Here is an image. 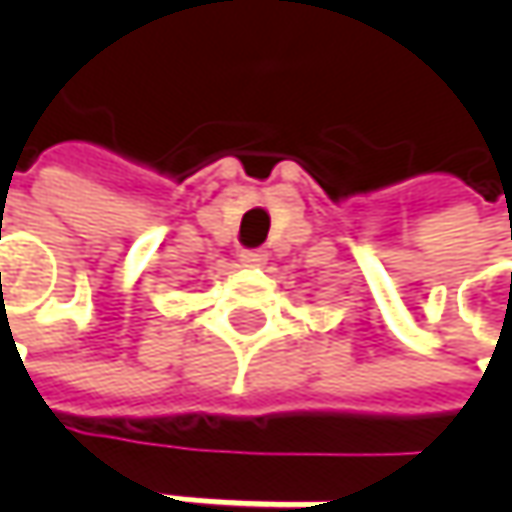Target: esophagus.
I'll return each mask as SVG.
<instances>
[{
	"instance_id": "obj_1",
	"label": "esophagus",
	"mask_w": 512,
	"mask_h": 512,
	"mask_svg": "<svg viewBox=\"0 0 512 512\" xmlns=\"http://www.w3.org/2000/svg\"><path fill=\"white\" fill-rule=\"evenodd\" d=\"M239 262L247 267H262L267 262V253L265 250H242L239 253Z\"/></svg>"
}]
</instances>
